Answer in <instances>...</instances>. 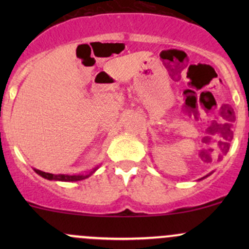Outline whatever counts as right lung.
I'll list each match as a JSON object with an SVG mask.
<instances>
[{
    "label": "right lung",
    "instance_id": "right-lung-1",
    "mask_svg": "<svg viewBox=\"0 0 249 249\" xmlns=\"http://www.w3.org/2000/svg\"><path fill=\"white\" fill-rule=\"evenodd\" d=\"M96 170L97 168H95L93 171H91L89 174H85V176L84 174H78V176H69V174H53V173L43 172V171L36 170V168H35V172L48 180H58V181H78V180H83L88 178V177H90Z\"/></svg>",
    "mask_w": 249,
    "mask_h": 249
}]
</instances>
